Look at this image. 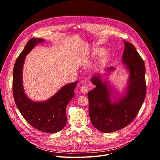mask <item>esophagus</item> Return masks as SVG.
I'll use <instances>...</instances> for the list:
<instances>
[{"instance_id": "1", "label": "esophagus", "mask_w": 160, "mask_h": 160, "mask_svg": "<svg viewBox=\"0 0 160 160\" xmlns=\"http://www.w3.org/2000/svg\"><path fill=\"white\" fill-rule=\"evenodd\" d=\"M80 91H81V92L82 93H83V94H86V93H87V92H88V88H87V86H82L81 87V88H80Z\"/></svg>"}]
</instances>
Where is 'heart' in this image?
<instances>
[{
    "label": "heart",
    "mask_w": 160,
    "mask_h": 160,
    "mask_svg": "<svg viewBox=\"0 0 160 160\" xmlns=\"http://www.w3.org/2000/svg\"><path fill=\"white\" fill-rule=\"evenodd\" d=\"M102 52H103V49H97V50L96 51V54H101ZM108 58H109V54H108V53H106V54H104V57H103V61H106V60L108 59Z\"/></svg>",
    "instance_id": "heart-1"
}]
</instances>
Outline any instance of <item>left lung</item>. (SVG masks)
<instances>
[{
    "label": "left lung",
    "mask_w": 160,
    "mask_h": 160,
    "mask_svg": "<svg viewBox=\"0 0 160 160\" xmlns=\"http://www.w3.org/2000/svg\"><path fill=\"white\" fill-rule=\"evenodd\" d=\"M123 62L130 72L127 94L117 103H112L106 83L99 74L92 77L96 85L88 93V112L91 123L104 133L119 130L128 125L138 115L146 94L144 62L133 45L124 41ZM112 66L108 71L114 70Z\"/></svg>",
    "instance_id": "obj_1"
}]
</instances>
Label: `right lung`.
Here are the masks:
<instances>
[{"label": "right lung", "mask_w": 160, "mask_h": 160, "mask_svg": "<svg viewBox=\"0 0 160 160\" xmlns=\"http://www.w3.org/2000/svg\"><path fill=\"white\" fill-rule=\"evenodd\" d=\"M42 38H31L18 57L13 69L12 93L19 112L25 120L33 128L43 132L54 133L66 125V109L74 97V90L78 82L67 84L49 100L37 102L30 100L23 90L22 84V69L26 56Z\"/></svg>", "instance_id": "right-lung-1"}]
</instances>
